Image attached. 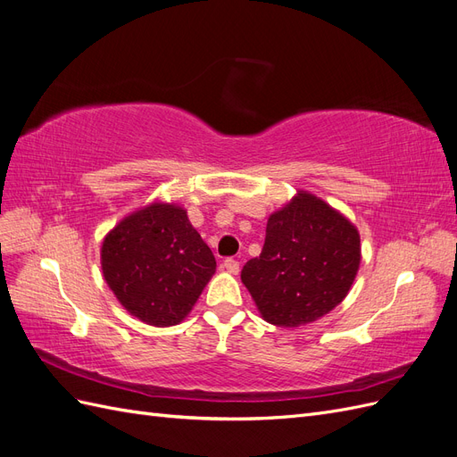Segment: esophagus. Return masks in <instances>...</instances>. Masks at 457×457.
Segmentation results:
<instances>
[{"label": "esophagus", "mask_w": 457, "mask_h": 457, "mask_svg": "<svg viewBox=\"0 0 457 457\" xmlns=\"http://www.w3.org/2000/svg\"><path fill=\"white\" fill-rule=\"evenodd\" d=\"M223 269H227V270H228V272H232V274H238V270H240V262H238L237 259L227 257V259L223 261Z\"/></svg>", "instance_id": "esophagus-1"}]
</instances>
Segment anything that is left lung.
<instances>
[{"mask_svg":"<svg viewBox=\"0 0 457 457\" xmlns=\"http://www.w3.org/2000/svg\"><path fill=\"white\" fill-rule=\"evenodd\" d=\"M358 265V230L326 202L299 192L269 217L261 255L245 262L242 282L267 322L295 328L337 307Z\"/></svg>","mask_w":457,"mask_h":457,"instance_id":"8db88e82","label":"left lung"}]
</instances>
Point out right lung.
Masks as SVG:
<instances>
[{
  "label": "right lung",
  "instance_id": "right-lung-1",
  "mask_svg": "<svg viewBox=\"0 0 457 457\" xmlns=\"http://www.w3.org/2000/svg\"><path fill=\"white\" fill-rule=\"evenodd\" d=\"M108 287L150 326H175L215 272V257L183 207L152 204L126 217L101 252Z\"/></svg>",
  "mask_w": 457,
  "mask_h": 457
}]
</instances>
